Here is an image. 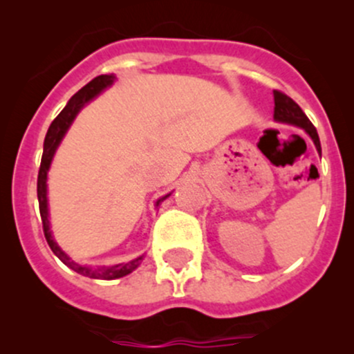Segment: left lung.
I'll use <instances>...</instances> for the list:
<instances>
[{"label":"left lung","instance_id":"8db88e82","mask_svg":"<svg viewBox=\"0 0 354 354\" xmlns=\"http://www.w3.org/2000/svg\"><path fill=\"white\" fill-rule=\"evenodd\" d=\"M274 120H276L277 123H288V124H295V127L303 128V130L308 133V137L313 140V144H315L317 152L322 154L319 133H317L312 121L306 118V114L303 113L301 108H299L291 97H288L286 94H283V92L279 91H274Z\"/></svg>","mask_w":354,"mask_h":354}]
</instances>
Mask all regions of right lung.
<instances>
[{"instance_id": "right-lung-1", "label": "right lung", "mask_w": 354, "mask_h": 354, "mask_svg": "<svg viewBox=\"0 0 354 354\" xmlns=\"http://www.w3.org/2000/svg\"><path fill=\"white\" fill-rule=\"evenodd\" d=\"M116 77L113 73L111 75H99L95 77L94 80L88 82L85 87H82L73 97L68 101V104L65 106V109L55 118V121L49 127L48 133H46L44 138V152H42V160H41V167H39V176H37V198H39V210H41V219H42V230H44V236L48 245L51 246L53 253L65 263L66 267H70L71 270L75 272L82 274L85 277H91V279H104V281H113V279H120V277L128 276L130 272H133L138 266L144 260V255L137 257V259L130 260V262H123V263H114V266H82V263L75 262L71 257H68L59 245L56 243L55 238H53L51 227H49V209H48V171L51 167L53 157L56 154V149L58 145L62 144L63 137L70 128V124L73 123L75 116L78 114V111L84 108L87 102H91L92 99L97 97L102 91L111 87L114 84ZM171 194L164 195L156 202V205H159L162 200H166Z\"/></svg>"}]
</instances>
